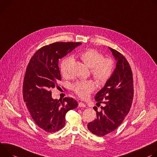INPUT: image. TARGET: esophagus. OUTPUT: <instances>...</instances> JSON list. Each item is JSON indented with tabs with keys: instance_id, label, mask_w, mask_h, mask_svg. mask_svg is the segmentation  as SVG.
I'll return each instance as SVG.
<instances>
[{
	"instance_id": "esophagus-1",
	"label": "esophagus",
	"mask_w": 157,
	"mask_h": 157,
	"mask_svg": "<svg viewBox=\"0 0 157 157\" xmlns=\"http://www.w3.org/2000/svg\"><path fill=\"white\" fill-rule=\"evenodd\" d=\"M78 107H85L86 105H85V103H83L82 102H79L78 103Z\"/></svg>"
}]
</instances>
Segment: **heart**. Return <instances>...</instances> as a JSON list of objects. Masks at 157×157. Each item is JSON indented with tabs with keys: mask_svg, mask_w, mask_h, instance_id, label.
<instances>
[{
	"mask_svg": "<svg viewBox=\"0 0 157 157\" xmlns=\"http://www.w3.org/2000/svg\"><path fill=\"white\" fill-rule=\"evenodd\" d=\"M78 57L85 65L90 68L91 74L98 83L105 84L111 78L115 69L112 59L104 58L102 54L95 49L82 51L78 54ZM72 60L71 57H66L62 60L60 70L63 75L68 74V68ZM94 89L95 85L90 80L78 81L73 85L74 91L82 98H87Z\"/></svg>",
	"mask_w": 157,
	"mask_h": 157,
	"instance_id": "heart-1",
	"label": "heart"
}]
</instances>
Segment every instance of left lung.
Here are the masks:
<instances>
[{"instance_id": "8db88e82", "label": "left lung", "mask_w": 157, "mask_h": 157, "mask_svg": "<svg viewBox=\"0 0 157 157\" xmlns=\"http://www.w3.org/2000/svg\"><path fill=\"white\" fill-rule=\"evenodd\" d=\"M115 60L116 67L109 80L98 91L95 99L97 103H103L97 118L87 125L88 129L98 136H103L114 131L122 123L128 113L133 97V75L130 66L125 57L109 47Z\"/></svg>"}]
</instances>
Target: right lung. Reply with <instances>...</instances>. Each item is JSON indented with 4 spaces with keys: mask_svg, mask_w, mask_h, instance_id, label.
<instances>
[{
    "mask_svg": "<svg viewBox=\"0 0 157 157\" xmlns=\"http://www.w3.org/2000/svg\"><path fill=\"white\" fill-rule=\"evenodd\" d=\"M81 42H56L37 50L27 65L23 83V97L36 124L47 132H55L65 124L68 111L77 107V101L65 97H52L51 89L59 87L61 80L59 60Z\"/></svg>",
    "mask_w": 157,
    "mask_h": 157,
    "instance_id": "right-lung-1",
    "label": "right lung"
}]
</instances>
